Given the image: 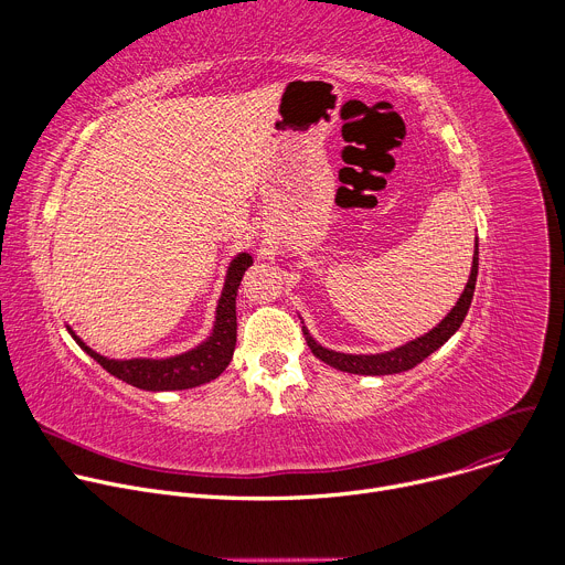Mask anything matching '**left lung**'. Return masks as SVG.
Here are the masks:
<instances>
[{
    "instance_id": "8db88e82",
    "label": "left lung",
    "mask_w": 565,
    "mask_h": 565,
    "mask_svg": "<svg viewBox=\"0 0 565 565\" xmlns=\"http://www.w3.org/2000/svg\"><path fill=\"white\" fill-rule=\"evenodd\" d=\"M476 275H478V238L473 244V257H471V270H469V279L465 284V290L460 292L456 306L438 321V324L407 342L402 347H395L391 351L384 353H342V351H333L329 347H321L306 327H301L306 342L312 351L315 358H319L321 362H327L329 366L338 369V371H347V373H355V375H393V373H402L409 371L416 364H420L425 358H429L434 351H438L462 324V319L471 306V297H473V288H476ZM301 319V317H299ZM303 324V319H301Z\"/></svg>"
}]
</instances>
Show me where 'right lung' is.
Listing matches in <instances>:
<instances>
[{"label":"right lung","mask_w":565,"mask_h":565,"mask_svg":"<svg viewBox=\"0 0 565 565\" xmlns=\"http://www.w3.org/2000/svg\"><path fill=\"white\" fill-rule=\"evenodd\" d=\"M253 266V255L236 253L225 270L223 288L214 310V324L210 335L194 349L170 355V358H129L114 360L94 351L83 338L66 324V331L89 358H94L114 377L142 388V391H181L201 386L218 377L234 353L236 347V290L241 277Z\"/></svg>","instance_id":"add662e5"}]
</instances>
